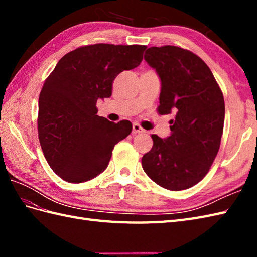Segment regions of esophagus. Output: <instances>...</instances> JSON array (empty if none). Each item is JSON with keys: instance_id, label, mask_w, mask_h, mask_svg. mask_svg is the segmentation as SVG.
<instances>
[{"instance_id": "obj_1", "label": "esophagus", "mask_w": 257, "mask_h": 257, "mask_svg": "<svg viewBox=\"0 0 257 257\" xmlns=\"http://www.w3.org/2000/svg\"><path fill=\"white\" fill-rule=\"evenodd\" d=\"M133 133L134 134H144V133H146V130L143 127H141L140 124L134 123L133 124Z\"/></svg>"}]
</instances>
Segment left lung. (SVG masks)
Segmentation results:
<instances>
[{
	"label": "left lung",
	"instance_id": "left-lung-1",
	"mask_svg": "<svg viewBox=\"0 0 257 257\" xmlns=\"http://www.w3.org/2000/svg\"><path fill=\"white\" fill-rule=\"evenodd\" d=\"M145 61L161 80L160 114L173 113L171 135H151L154 146L143 157V168L160 187L180 191L203 179L219 152L225 105L209 66L181 47H150Z\"/></svg>",
	"mask_w": 257,
	"mask_h": 257
}]
</instances>
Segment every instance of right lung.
Returning a JSON list of instances; mask_svg holds the SVG:
<instances>
[{"label": "right lung", "instance_id": "obj_1", "mask_svg": "<svg viewBox=\"0 0 257 257\" xmlns=\"http://www.w3.org/2000/svg\"><path fill=\"white\" fill-rule=\"evenodd\" d=\"M145 45L95 44L63 56L38 98V139L52 170L70 183L94 179L107 168L112 149L133 130L97 114L96 102L111 96L123 70L143 61Z\"/></svg>", "mask_w": 257, "mask_h": 257}]
</instances>
